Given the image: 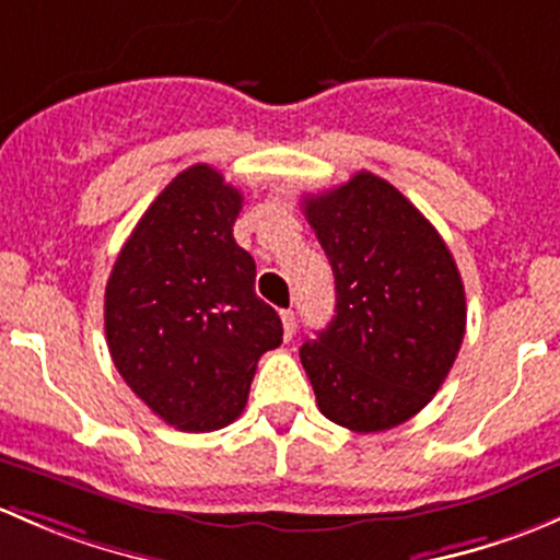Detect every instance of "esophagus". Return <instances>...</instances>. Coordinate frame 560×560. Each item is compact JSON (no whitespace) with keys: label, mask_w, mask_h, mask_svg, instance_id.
Returning <instances> with one entry per match:
<instances>
[{"label":"esophagus","mask_w":560,"mask_h":560,"mask_svg":"<svg viewBox=\"0 0 560 560\" xmlns=\"http://www.w3.org/2000/svg\"><path fill=\"white\" fill-rule=\"evenodd\" d=\"M280 318H282V334H285V339H291L293 331H296V313H293V310H282Z\"/></svg>","instance_id":"1"}]
</instances>
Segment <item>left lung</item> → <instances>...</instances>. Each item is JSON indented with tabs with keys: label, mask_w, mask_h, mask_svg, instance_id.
I'll list each match as a JSON object with an SVG mask.
<instances>
[{
	"label": "left lung",
	"mask_w": 560,
	"mask_h": 560,
	"mask_svg": "<svg viewBox=\"0 0 560 560\" xmlns=\"http://www.w3.org/2000/svg\"><path fill=\"white\" fill-rule=\"evenodd\" d=\"M326 250L337 315L299 348L320 412L359 434L418 415L451 372L466 296L445 240L388 180L359 172L304 196Z\"/></svg>",
	"instance_id": "left-lung-1"
}]
</instances>
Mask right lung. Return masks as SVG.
<instances>
[{"mask_svg": "<svg viewBox=\"0 0 560 560\" xmlns=\"http://www.w3.org/2000/svg\"><path fill=\"white\" fill-rule=\"evenodd\" d=\"M242 194L194 164L164 188L120 247L105 291L113 364L180 431H215L245 409L256 364L282 342L256 296V261L234 242Z\"/></svg>", "mask_w": 560, "mask_h": 560, "instance_id": "1", "label": "right lung"}]
</instances>
